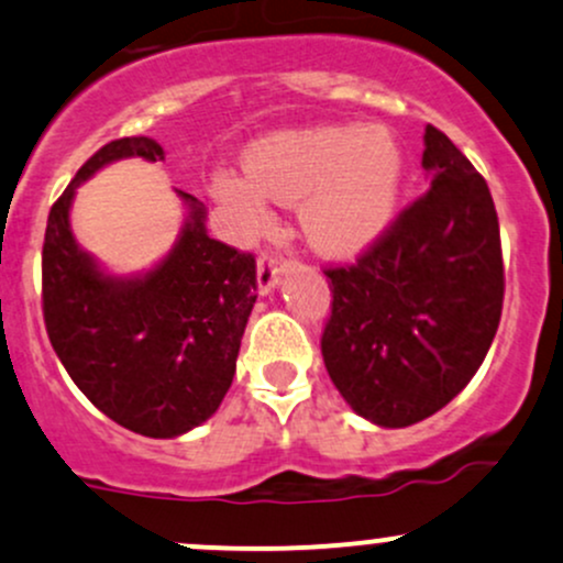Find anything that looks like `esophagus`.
<instances>
[{
    "label": "esophagus",
    "instance_id": "34e87169",
    "mask_svg": "<svg viewBox=\"0 0 563 563\" xmlns=\"http://www.w3.org/2000/svg\"><path fill=\"white\" fill-rule=\"evenodd\" d=\"M286 275V262H283L277 253H262L256 267V283H258V294H269L272 288L280 283V277Z\"/></svg>",
    "mask_w": 563,
    "mask_h": 563
}]
</instances>
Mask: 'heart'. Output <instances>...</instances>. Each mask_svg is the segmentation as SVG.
<instances>
[{"mask_svg":"<svg viewBox=\"0 0 563 563\" xmlns=\"http://www.w3.org/2000/svg\"><path fill=\"white\" fill-rule=\"evenodd\" d=\"M249 181L219 173L213 195L249 224L267 216L264 197L299 202L307 240L329 256L368 249L390 224L404 157L385 128H314L258 141Z\"/></svg>","mask_w":563,"mask_h":563,"instance_id":"1","label":"heart"}]
</instances>
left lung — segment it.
Instances as JSON below:
<instances>
[{
    "instance_id": "1",
    "label": "left lung",
    "mask_w": 563,
    "mask_h": 563,
    "mask_svg": "<svg viewBox=\"0 0 563 563\" xmlns=\"http://www.w3.org/2000/svg\"><path fill=\"white\" fill-rule=\"evenodd\" d=\"M430 189L355 264L329 267L323 350L350 409L379 428H409L473 379L505 296L492 191L438 128H424Z\"/></svg>"
}]
</instances>
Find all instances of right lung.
<instances>
[{"instance_id": "1", "label": "right lung", "mask_w": 563, "mask_h": 563, "mask_svg": "<svg viewBox=\"0 0 563 563\" xmlns=\"http://www.w3.org/2000/svg\"><path fill=\"white\" fill-rule=\"evenodd\" d=\"M122 157L163 163L146 135L101 146L53 202L42 245V312L55 355L98 411L150 438H176L213 417L232 385L256 301V258L208 238L197 197L176 245L139 277L98 269L69 227L74 191Z\"/></svg>"}]
</instances>
